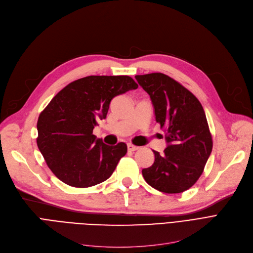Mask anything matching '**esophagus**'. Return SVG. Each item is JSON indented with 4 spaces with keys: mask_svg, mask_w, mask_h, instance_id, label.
Listing matches in <instances>:
<instances>
[{
    "mask_svg": "<svg viewBox=\"0 0 253 253\" xmlns=\"http://www.w3.org/2000/svg\"><path fill=\"white\" fill-rule=\"evenodd\" d=\"M127 148H128V151H130V152H134V151L138 150V147H136V145H133L132 143H128Z\"/></svg>",
    "mask_w": 253,
    "mask_h": 253,
    "instance_id": "1",
    "label": "esophagus"
}]
</instances>
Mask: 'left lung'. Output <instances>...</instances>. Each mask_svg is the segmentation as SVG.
I'll use <instances>...</instances> for the list:
<instances>
[{
	"instance_id": "left-lung-1",
	"label": "left lung",
	"mask_w": 253,
	"mask_h": 253,
	"mask_svg": "<svg viewBox=\"0 0 253 253\" xmlns=\"http://www.w3.org/2000/svg\"><path fill=\"white\" fill-rule=\"evenodd\" d=\"M151 97L156 121L164 128L167 148L154 151L155 162L142 169L154 189L166 194L189 190L201 176L212 151L203 106L191 91L162 73L135 76Z\"/></svg>"
}]
</instances>
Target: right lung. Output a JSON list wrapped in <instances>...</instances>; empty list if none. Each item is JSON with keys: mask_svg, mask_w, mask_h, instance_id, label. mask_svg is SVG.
Returning a JSON list of instances; mask_svg holds the SVG:
<instances>
[{"mask_svg": "<svg viewBox=\"0 0 253 253\" xmlns=\"http://www.w3.org/2000/svg\"><path fill=\"white\" fill-rule=\"evenodd\" d=\"M129 76H89L60 90L40 114L37 144L54 175L75 188L108 179L127 145H108L92 134L105 119L112 99L136 89Z\"/></svg>", "mask_w": 253, "mask_h": 253, "instance_id": "1", "label": "right lung"}]
</instances>
